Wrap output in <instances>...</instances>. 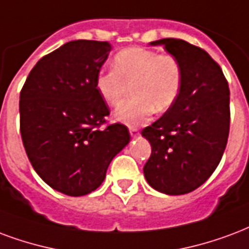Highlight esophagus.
Wrapping results in <instances>:
<instances>
[{
  "mask_svg": "<svg viewBox=\"0 0 249 249\" xmlns=\"http://www.w3.org/2000/svg\"><path fill=\"white\" fill-rule=\"evenodd\" d=\"M129 133H130V136H132V137H137V136H139V130L136 129V128H129Z\"/></svg>",
  "mask_w": 249,
  "mask_h": 249,
  "instance_id": "esophagus-1",
  "label": "esophagus"
}]
</instances>
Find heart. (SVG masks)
<instances>
[{"instance_id":"heart-1","label":"heart","mask_w":249,"mask_h":249,"mask_svg":"<svg viewBox=\"0 0 249 249\" xmlns=\"http://www.w3.org/2000/svg\"><path fill=\"white\" fill-rule=\"evenodd\" d=\"M112 67V71L97 73L95 87L101 100L110 107L119 106L128 88L132 87L130 96L133 100L113 112V119L121 124H145L153 110L169 109L181 91V64L170 54L130 47L116 55Z\"/></svg>"}]
</instances>
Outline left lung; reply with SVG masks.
<instances>
[{
  "mask_svg": "<svg viewBox=\"0 0 249 249\" xmlns=\"http://www.w3.org/2000/svg\"><path fill=\"white\" fill-rule=\"evenodd\" d=\"M178 59L182 86L161 119L141 132L152 145L143 176L154 190L182 195L207 181L222 160L230 132V89L219 64L204 50L182 39L165 38Z\"/></svg>",
  "mask_w": 249,
  "mask_h": 249,
  "instance_id": "obj_1",
  "label": "left lung"
}]
</instances>
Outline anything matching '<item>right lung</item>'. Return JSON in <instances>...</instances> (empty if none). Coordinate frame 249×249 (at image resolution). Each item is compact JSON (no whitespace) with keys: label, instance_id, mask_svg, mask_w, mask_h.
<instances>
[{"label":"right lung","instance_id":"1","mask_svg":"<svg viewBox=\"0 0 249 249\" xmlns=\"http://www.w3.org/2000/svg\"><path fill=\"white\" fill-rule=\"evenodd\" d=\"M110 50L99 40L64 43L34 66L21 91L27 157L50 187L70 196L96 190L110 161L130 141L125 125L99 129L109 109L95 80Z\"/></svg>","mask_w":249,"mask_h":249}]
</instances>
